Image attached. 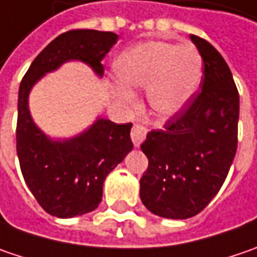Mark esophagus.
<instances>
[{
    "label": "esophagus",
    "instance_id": "obj_1",
    "mask_svg": "<svg viewBox=\"0 0 257 257\" xmlns=\"http://www.w3.org/2000/svg\"><path fill=\"white\" fill-rule=\"evenodd\" d=\"M147 137V128H144L143 125H134L132 131H131V138H132V143L135 147H140L143 141Z\"/></svg>",
    "mask_w": 257,
    "mask_h": 257
}]
</instances>
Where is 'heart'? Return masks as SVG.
Wrapping results in <instances>:
<instances>
[{
	"label": "heart",
	"instance_id": "heart-1",
	"mask_svg": "<svg viewBox=\"0 0 257 257\" xmlns=\"http://www.w3.org/2000/svg\"><path fill=\"white\" fill-rule=\"evenodd\" d=\"M114 74L123 87L117 98L131 104L128 88L147 87V101L159 117L167 119L182 112L198 93L204 78V59L193 45L147 42L122 52L114 61Z\"/></svg>",
	"mask_w": 257,
	"mask_h": 257
}]
</instances>
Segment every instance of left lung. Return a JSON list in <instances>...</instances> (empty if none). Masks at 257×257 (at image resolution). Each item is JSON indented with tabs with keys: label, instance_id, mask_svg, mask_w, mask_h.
<instances>
[{
	"label": "left lung",
	"instance_id": "8db88e82",
	"mask_svg": "<svg viewBox=\"0 0 257 257\" xmlns=\"http://www.w3.org/2000/svg\"><path fill=\"white\" fill-rule=\"evenodd\" d=\"M190 40L204 59L202 91L141 145L148 169L140 196L163 218L199 214L218 193L237 151L240 100L233 74L209 42L195 35Z\"/></svg>",
	"mask_w": 257,
	"mask_h": 257
}]
</instances>
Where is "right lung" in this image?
Masks as SVG:
<instances>
[{"label":"right lung","mask_w":257,"mask_h":257,"mask_svg":"<svg viewBox=\"0 0 257 257\" xmlns=\"http://www.w3.org/2000/svg\"><path fill=\"white\" fill-rule=\"evenodd\" d=\"M116 42L117 35L112 32L62 33L36 56L20 84L16 137L20 169L39 205L53 217L72 218L97 208L106 176L134 148L132 123L117 125L98 116L81 134L53 140L35 123L29 94L43 75L69 61H81L103 77L101 59Z\"/></svg>","instance_id":"obj_1"}]
</instances>
